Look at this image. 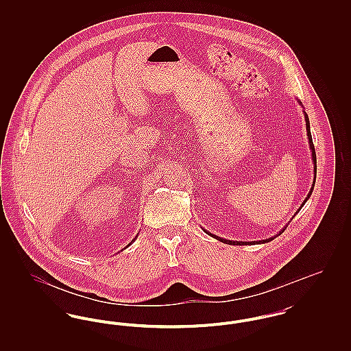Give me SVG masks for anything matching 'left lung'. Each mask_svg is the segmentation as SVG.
I'll use <instances>...</instances> for the list:
<instances>
[{"mask_svg":"<svg viewBox=\"0 0 351 351\" xmlns=\"http://www.w3.org/2000/svg\"><path fill=\"white\" fill-rule=\"evenodd\" d=\"M299 104H301V101H299ZM304 117H305V125H306V135H308V139H309V147H311V151H312V160H313V172H315V179H313V185H312V188H311V191H309V193H308V196H306V199L304 200L302 202V205L306 202V200L311 197V195H312V192H313V188H315V183H316V173H317V160H316V151H315V146H313V141H312V134H311V125H309V118H308V114L304 112ZM302 205H301L300 208H299V210L298 212H300L301 208H302ZM296 212V213H298ZM206 232V230H205ZM283 230L282 232H279V234H276L275 237H278V235H280V234L283 233ZM206 233L209 234L210 237H213V238H216L218 241H221V242H223V243H228V245H247V243H265V242H269V241H272L275 237H271V238H267V239H263V241H254V242H237V241H229V239H223V238H221V237H217V235H215V234L209 233V232H206Z\"/></svg>","mask_w":351,"mask_h":351,"instance_id":"left-lung-1","label":"left lung"}]
</instances>
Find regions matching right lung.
<instances>
[{
    "mask_svg": "<svg viewBox=\"0 0 351 351\" xmlns=\"http://www.w3.org/2000/svg\"><path fill=\"white\" fill-rule=\"evenodd\" d=\"M130 245H132V243H129V245H128V246H130ZM128 246H126V247H128Z\"/></svg>",
    "mask_w": 351,
    "mask_h": 351,
    "instance_id": "add662e5",
    "label": "right lung"
}]
</instances>
